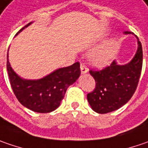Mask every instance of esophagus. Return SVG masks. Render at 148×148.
<instances>
[{
    "label": "esophagus",
    "mask_w": 148,
    "mask_h": 148,
    "mask_svg": "<svg viewBox=\"0 0 148 148\" xmlns=\"http://www.w3.org/2000/svg\"><path fill=\"white\" fill-rule=\"evenodd\" d=\"M80 69L82 74H85V73L88 72V68L85 66V64L84 63H81L80 64Z\"/></svg>",
    "instance_id": "obj_1"
}]
</instances>
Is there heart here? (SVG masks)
<instances>
[{
  "label": "heart",
  "instance_id": "1",
  "mask_svg": "<svg viewBox=\"0 0 148 148\" xmlns=\"http://www.w3.org/2000/svg\"><path fill=\"white\" fill-rule=\"evenodd\" d=\"M114 49L115 48L113 45H109L106 47L99 49L96 53H94L91 59L93 64L97 66L106 65L114 53Z\"/></svg>",
  "mask_w": 148,
  "mask_h": 148
}]
</instances>
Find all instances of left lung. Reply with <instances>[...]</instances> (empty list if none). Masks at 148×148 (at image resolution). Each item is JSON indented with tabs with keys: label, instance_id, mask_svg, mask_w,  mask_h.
I'll return each instance as SVG.
<instances>
[{
	"label": "left lung",
	"instance_id": "obj_1",
	"mask_svg": "<svg viewBox=\"0 0 148 148\" xmlns=\"http://www.w3.org/2000/svg\"><path fill=\"white\" fill-rule=\"evenodd\" d=\"M142 68L143 48L138 40V51L127 64L118 65L113 61L101 70L91 69L89 73L95 80V88L87 99L93 111L108 113L127 103L137 89Z\"/></svg>",
	"mask_w": 148,
	"mask_h": 148
}]
</instances>
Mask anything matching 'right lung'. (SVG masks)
Masks as SVG:
<instances>
[{"label":"right lung","instance_id":"1","mask_svg":"<svg viewBox=\"0 0 148 148\" xmlns=\"http://www.w3.org/2000/svg\"><path fill=\"white\" fill-rule=\"evenodd\" d=\"M29 24L20 29L17 34ZM6 67L10 86L18 101L30 110L42 113L52 112L60 106L69 86L80 75L79 62L69 67L59 69L39 80L21 79L10 67L8 58Z\"/></svg>","mask_w":148,"mask_h":148}]
</instances>
